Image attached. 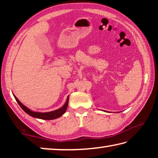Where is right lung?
<instances>
[{
  "mask_svg": "<svg viewBox=\"0 0 158 158\" xmlns=\"http://www.w3.org/2000/svg\"><path fill=\"white\" fill-rule=\"evenodd\" d=\"M14 97L15 98L16 101L17 102V103L21 107V109H22L26 114L30 115V116L32 117L37 118H40V119H43V120H53V119H56L57 118L60 117L67 110V108H68V101H69V96H68V98H67V100L65 102V105H64L62 107H60L58 109H56V110L55 111L42 113V112H36V111H31V109H29L28 108L26 107L25 105H23V104L18 100L17 98L16 97L15 95H14Z\"/></svg>",
  "mask_w": 158,
  "mask_h": 158,
  "instance_id": "add662e5",
  "label": "right lung"
}]
</instances>
